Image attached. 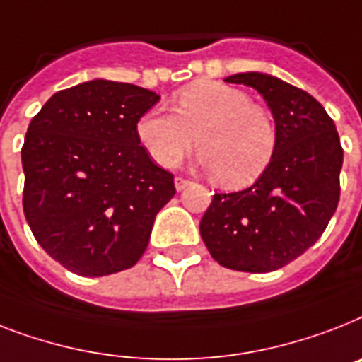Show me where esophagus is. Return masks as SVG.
Listing matches in <instances>:
<instances>
[{
	"label": "esophagus",
	"instance_id": "34e87169",
	"mask_svg": "<svg viewBox=\"0 0 362 362\" xmlns=\"http://www.w3.org/2000/svg\"><path fill=\"white\" fill-rule=\"evenodd\" d=\"M187 186H191L189 180H186V178H182V176H176V178H175L176 191H184Z\"/></svg>",
	"mask_w": 362,
	"mask_h": 362
}]
</instances>
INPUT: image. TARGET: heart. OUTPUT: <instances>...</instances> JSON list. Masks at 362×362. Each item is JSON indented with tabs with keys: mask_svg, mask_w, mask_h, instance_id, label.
<instances>
[{
	"mask_svg": "<svg viewBox=\"0 0 362 362\" xmlns=\"http://www.w3.org/2000/svg\"><path fill=\"white\" fill-rule=\"evenodd\" d=\"M137 137L163 167L178 165L197 141L201 167L227 187L252 184L277 146V128L267 110L249 102L243 90L214 79L184 87L173 100V113L141 115Z\"/></svg>",
	"mask_w": 362,
	"mask_h": 362,
	"instance_id": "1",
	"label": "heart"
}]
</instances>
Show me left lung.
<instances>
[{"label":"left lung","mask_w":362,"mask_h":362,"mask_svg":"<svg viewBox=\"0 0 362 362\" xmlns=\"http://www.w3.org/2000/svg\"><path fill=\"white\" fill-rule=\"evenodd\" d=\"M225 81L264 96L277 146L252 186L214 195L201 219L202 242L228 269L275 272L314 245L337 210L344 160L339 132L318 100L275 76L242 72Z\"/></svg>","instance_id":"left-lung-1"}]
</instances>
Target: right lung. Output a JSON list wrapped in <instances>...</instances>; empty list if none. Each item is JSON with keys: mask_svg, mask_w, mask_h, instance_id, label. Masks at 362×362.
Instances as JSON below:
<instances>
[{"mask_svg": "<svg viewBox=\"0 0 362 362\" xmlns=\"http://www.w3.org/2000/svg\"><path fill=\"white\" fill-rule=\"evenodd\" d=\"M154 90L93 79L59 90L29 122L22 146L23 214L38 245L81 277L143 257L175 178L151 160L137 120Z\"/></svg>", "mask_w": 362, "mask_h": 362, "instance_id": "obj_1", "label": "right lung"}]
</instances>
